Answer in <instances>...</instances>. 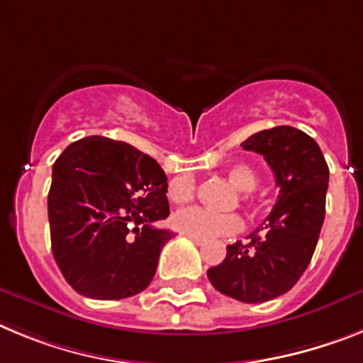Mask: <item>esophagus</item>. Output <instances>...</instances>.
Returning <instances> with one entry per match:
<instances>
[{
	"label": "esophagus",
	"mask_w": 363,
	"mask_h": 363,
	"mask_svg": "<svg viewBox=\"0 0 363 363\" xmlns=\"http://www.w3.org/2000/svg\"><path fill=\"white\" fill-rule=\"evenodd\" d=\"M190 239L195 242V245H204V242H206L204 239H199V238H190Z\"/></svg>",
	"instance_id": "obj_1"
}]
</instances>
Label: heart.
<instances>
[{
    "label": "heart",
    "mask_w": 363,
    "mask_h": 363,
    "mask_svg": "<svg viewBox=\"0 0 363 363\" xmlns=\"http://www.w3.org/2000/svg\"><path fill=\"white\" fill-rule=\"evenodd\" d=\"M230 182L238 188L239 191H254L257 186L256 172L247 166V164H234L228 168ZM195 195V179L190 173H181L173 177L168 184V199L175 204H184L194 199ZM241 201L248 203L250 194H241ZM173 228L179 230L181 234L188 238L199 239H213L219 235L234 234L241 230L242 220L235 213H213L206 208L191 206L179 210L172 217Z\"/></svg>",
    "instance_id": "1"
}]
</instances>
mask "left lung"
I'll use <instances>...</instances> for the list:
<instances>
[{
    "instance_id": "obj_1",
    "label": "left lung",
    "mask_w": 363,
    "mask_h": 363,
    "mask_svg": "<svg viewBox=\"0 0 363 363\" xmlns=\"http://www.w3.org/2000/svg\"><path fill=\"white\" fill-rule=\"evenodd\" d=\"M241 146L264 157L279 195L263 226L247 245H228L208 279L220 294L261 303L291 291L313 259L325 219L329 166L316 140L291 125L254 133Z\"/></svg>"
}]
</instances>
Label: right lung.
Listing matches in <instances>:
<instances>
[{
	"instance_id": "add662e5",
	"label": "right lung",
	"mask_w": 363,
	"mask_h": 363,
	"mask_svg": "<svg viewBox=\"0 0 363 363\" xmlns=\"http://www.w3.org/2000/svg\"><path fill=\"white\" fill-rule=\"evenodd\" d=\"M168 179L155 159L106 137H86L52 166L50 245L65 281L93 299L143 292L173 234L155 228L169 216Z\"/></svg>"
}]
</instances>
